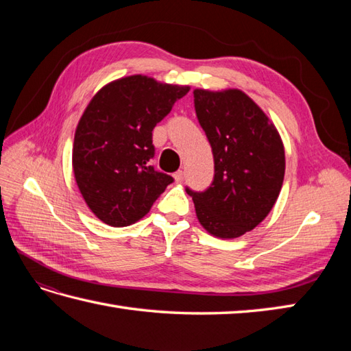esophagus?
I'll return each mask as SVG.
<instances>
[{"mask_svg": "<svg viewBox=\"0 0 351 351\" xmlns=\"http://www.w3.org/2000/svg\"><path fill=\"white\" fill-rule=\"evenodd\" d=\"M173 178H175V181H176L178 184H181L182 180H184V171H182V170H178L176 173L173 175Z\"/></svg>", "mask_w": 351, "mask_h": 351, "instance_id": "34e87169", "label": "esophagus"}]
</instances>
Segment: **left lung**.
<instances>
[{"label": "left lung", "instance_id": "1", "mask_svg": "<svg viewBox=\"0 0 351 351\" xmlns=\"http://www.w3.org/2000/svg\"><path fill=\"white\" fill-rule=\"evenodd\" d=\"M193 95L215 173L206 191L187 193L206 232L232 240L271 211L285 176V149L274 123L243 90L195 88Z\"/></svg>", "mask_w": 351, "mask_h": 351}]
</instances>
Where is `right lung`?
<instances>
[{
  "instance_id": "1",
  "label": "right lung",
  "mask_w": 351,
  "mask_h": 351,
  "mask_svg": "<svg viewBox=\"0 0 351 351\" xmlns=\"http://www.w3.org/2000/svg\"><path fill=\"white\" fill-rule=\"evenodd\" d=\"M189 90L130 75L106 84L87 104L75 130L72 169L84 202L106 225L123 228L143 219L173 182L149 164L152 131Z\"/></svg>"
}]
</instances>
